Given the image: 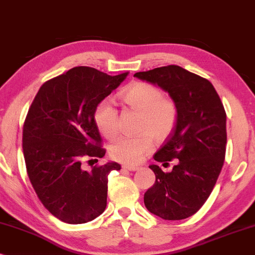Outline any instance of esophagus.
Listing matches in <instances>:
<instances>
[{
    "label": "esophagus",
    "instance_id": "1",
    "mask_svg": "<svg viewBox=\"0 0 255 255\" xmlns=\"http://www.w3.org/2000/svg\"><path fill=\"white\" fill-rule=\"evenodd\" d=\"M122 168L126 169V170H129V171H136L138 169V167H136V165H130V164L122 165Z\"/></svg>",
    "mask_w": 255,
    "mask_h": 255
}]
</instances>
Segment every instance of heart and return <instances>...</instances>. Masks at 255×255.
Instances as JSON below:
<instances>
[{"instance_id":"obj_1","label":"heart","mask_w":255,"mask_h":255,"mask_svg":"<svg viewBox=\"0 0 255 255\" xmlns=\"http://www.w3.org/2000/svg\"><path fill=\"white\" fill-rule=\"evenodd\" d=\"M121 100L131 111L141 114L138 133L134 137H120L113 142L110 154L119 162L137 164L152 150V138L164 140L174 130L178 108L174 100L164 98L161 88L148 83H135L121 93ZM94 122L101 134L113 140L119 134L118 110L108 101H103L94 113ZM149 133L151 134L148 135Z\"/></svg>"}]
</instances>
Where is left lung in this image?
I'll return each mask as SVG.
<instances>
[{
    "instance_id": "8db88e82",
    "label": "left lung",
    "mask_w": 255,
    "mask_h": 255,
    "mask_svg": "<svg viewBox=\"0 0 255 255\" xmlns=\"http://www.w3.org/2000/svg\"><path fill=\"white\" fill-rule=\"evenodd\" d=\"M134 77L157 85L178 108L172 133L154 155L163 165L175 161L170 172L149 168L155 184L144 193V205L165 220L195 215L209 198L222 171L226 151V113L208 79L177 65L137 72Z\"/></svg>"
}]
</instances>
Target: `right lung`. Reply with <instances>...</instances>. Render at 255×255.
<instances>
[{
	"label": "right lung",
	"mask_w": 255,
	"mask_h": 255,
	"mask_svg": "<svg viewBox=\"0 0 255 255\" xmlns=\"http://www.w3.org/2000/svg\"><path fill=\"white\" fill-rule=\"evenodd\" d=\"M127 76L73 67L44 83L29 108L23 126L26 172L39 201L64 223L91 222L106 209L108 174L121 165L108 162L86 171L81 162L105 156L94 113Z\"/></svg>",
	"instance_id": "add662e5"
}]
</instances>
